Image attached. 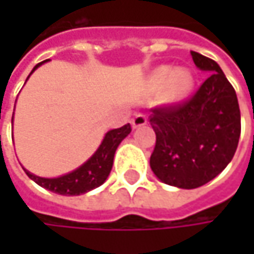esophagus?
<instances>
[{
	"label": "esophagus",
	"instance_id": "obj_1",
	"mask_svg": "<svg viewBox=\"0 0 254 254\" xmlns=\"http://www.w3.org/2000/svg\"><path fill=\"white\" fill-rule=\"evenodd\" d=\"M145 124H147V116L144 113H136L132 119V127H144Z\"/></svg>",
	"mask_w": 254,
	"mask_h": 254
}]
</instances>
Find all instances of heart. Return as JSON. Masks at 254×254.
Returning <instances> with one entry per match:
<instances>
[{
  "instance_id": "1",
  "label": "heart",
  "mask_w": 254,
  "mask_h": 254,
  "mask_svg": "<svg viewBox=\"0 0 254 254\" xmlns=\"http://www.w3.org/2000/svg\"><path fill=\"white\" fill-rule=\"evenodd\" d=\"M151 80H153V85L157 88H163L169 85V92H171V97L174 98H179L185 95L192 85V77L187 70L184 69L174 70L171 66L159 67L153 73Z\"/></svg>"
}]
</instances>
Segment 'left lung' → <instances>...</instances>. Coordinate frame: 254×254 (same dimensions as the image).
<instances>
[{"label":"left lung","instance_id":"left-lung-1","mask_svg":"<svg viewBox=\"0 0 254 254\" xmlns=\"http://www.w3.org/2000/svg\"><path fill=\"white\" fill-rule=\"evenodd\" d=\"M195 66L209 77L187 100L151 109L156 132L150 166L162 182L178 188H197L218 177L232 160L241 118L235 89L219 64L191 51Z\"/></svg>","mask_w":254,"mask_h":254}]
</instances>
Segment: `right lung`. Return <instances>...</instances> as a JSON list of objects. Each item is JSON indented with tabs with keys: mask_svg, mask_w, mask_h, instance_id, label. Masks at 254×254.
I'll return each instance as SVG.
<instances>
[{
	"mask_svg": "<svg viewBox=\"0 0 254 254\" xmlns=\"http://www.w3.org/2000/svg\"><path fill=\"white\" fill-rule=\"evenodd\" d=\"M42 63H38L33 67V70L38 69ZM130 129H132L130 125L127 124L125 127L109 130L106 133L101 145L95 151V154L86 163H83L80 168H77L76 171H73L67 175H63L60 178H39L25 171L26 175L30 179H33L38 185H41L56 194L79 195V194L88 192V191L100 187L107 179L110 171H112V166H113L116 148L122 142V139L127 136Z\"/></svg>",
	"mask_w": 254,
	"mask_h": 254,
	"instance_id": "1",
	"label": "right lung"
}]
</instances>
